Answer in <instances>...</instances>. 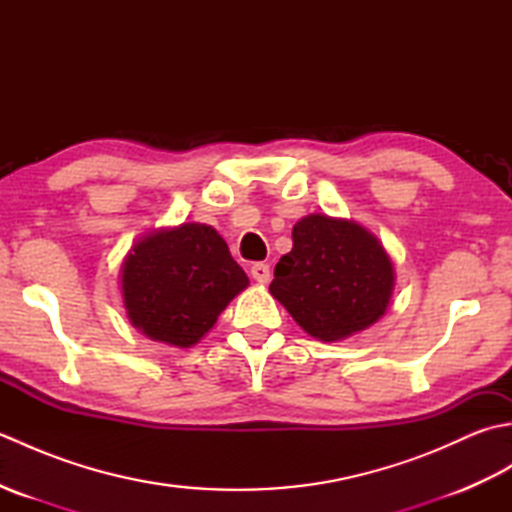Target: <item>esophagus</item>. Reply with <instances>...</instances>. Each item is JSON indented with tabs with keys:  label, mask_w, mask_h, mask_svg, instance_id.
Returning a JSON list of instances; mask_svg holds the SVG:
<instances>
[{
	"label": "esophagus",
	"mask_w": 512,
	"mask_h": 512,
	"mask_svg": "<svg viewBox=\"0 0 512 512\" xmlns=\"http://www.w3.org/2000/svg\"><path fill=\"white\" fill-rule=\"evenodd\" d=\"M250 277H253L257 284H268L270 281V268L264 262H257L250 266Z\"/></svg>",
	"instance_id": "34e87169"
}]
</instances>
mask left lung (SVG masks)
Masks as SVG:
<instances>
[{
	"mask_svg": "<svg viewBox=\"0 0 512 512\" xmlns=\"http://www.w3.org/2000/svg\"><path fill=\"white\" fill-rule=\"evenodd\" d=\"M394 264L378 237L352 220L306 215L279 259L273 295L310 336L347 339L383 317L394 292Z\"/></svg>",
	"mask_w": 512,
	"mask_h": 512,
	"instance_id": "8db88e82",
	"label": "left lung"
}]
</instances>
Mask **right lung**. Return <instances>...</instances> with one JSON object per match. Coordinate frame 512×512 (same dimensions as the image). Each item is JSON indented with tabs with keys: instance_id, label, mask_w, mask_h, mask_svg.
Masks as SVG:
<instances>
[{
	"instance_id": "1",
	"label": "right lung",
	"mask_w": 512,
	"mask_h": 512,
	"mask_svg": "<svg viewBox=\"0 0 512 512\" xmlns=\"http://www.w3.org/2000/svg\"><path fill=\"white\" fill-rule=\"evenodd\" d=\"M248 277L213 226L151 231L121 268L127 319L151 341L191 347L209 332Z\"/></svg>"
}]
</instances>
